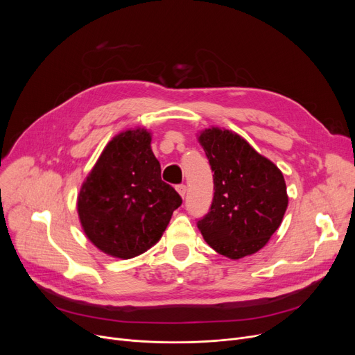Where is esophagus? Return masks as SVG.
<instances>
[{"mask_svg":"<svg viewBox=\"0 0 355 355\" xmlns=\"http://www.w3.org/2000/svg\"><path fill=\"white\" fill-rule=\"evenodd\" d=\"M175 190L178 191V194L184 198V196H185V193H187V187H185V185L184 184H180V185H177V187H175Z\"/></svg>","mask_w":355,"mask_h":355,"instance_id":"esophagus-1","label":"esophagus"}]
</instances>
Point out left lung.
<instances>
[{
    "mask_svg": "<svg viewBox=\"0 0 355 355\" xmlns=\"http://www.w3.org/2000/svg\"><path fill=\"white\" fill-rule=\"evenodd\" d=\"M198 142L214 173L210 211L197 221L204 240L234 260L259 252L288 207L282 171L229 129L209 128Z\"/></svg>",
    "mask_w": 355,
    "mask_h": 355,
    "instance_id": "8db88e82",
    "label": "left lung"
}]
</instances>
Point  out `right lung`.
Masks as SVG:
<instances>
[{
  "label": "right lung",
  "instance_id": "right-lung-1",
  "mask_svg": "<svg viewBox=\"0 0 355 355\" xmlns=\"http://www.w3.org/2000/svg\"><path fill=\"white\" fill-rule=\"evenodd\" d=\"M181 202L161 180L151 132L137 128L105 146L82 184L78 213L85 234L99 250L130 259L157 243Z\"/></svg>",
  "mask_w": 355,
  "mask_h": 355
}]
</instances>
